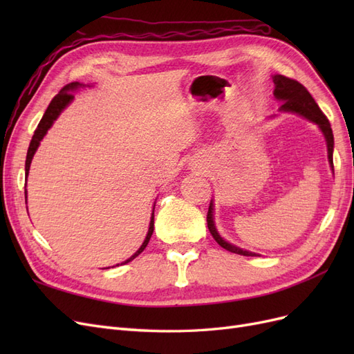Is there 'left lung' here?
<instances>
[{"instance_id": "8db88e82", "label": "left lung", "mask_w": 354, "mask_h": 354, "mask_svg": "<svg viewBox=\"0 0 354 354\" xmlns=\"http://www.w3.org/2000/svg\"><path fill=\"white\" fill-rule=\"evenodd\" d=\"M273 82H274V97L276 100H279L282 104L279 111L281 112H288V113H295L306 118V120L315 122L319 130L322 131L326 140V147H328V160L330 169L334 171V162H332V153H334V134H332V128L328 121V118L324 115V112L320 111L317 103L315 99L310 95V93L303 87L301 84L295 80L286 78L283 75H273ZM207 223H208V229L212 234V238L216 239V242L223 246L224 250H227L230 252L245 255V257H260V254L239 248V246L233 245L224 239L221 234L218 233L216 223H214V202L211 201L209 208H208V216H207Z\"/></svg>"}]
</instances>
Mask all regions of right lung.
<instances>
[{
    "instance_id": "obj_1",
    "label": "right lung",
    "mask_w": 354,
    "mask_h": 354,
    "mask_svg": "<svg viewBox=\"0 0 354 354\" xmlns=\"http://www.w3.org/2000/svg\"><path fill=\"white\" fill-rule=\"evenodd\" d=\"M84 87H93V85L80 84V82H77V81L71 82V84L65 85V87H63V88L60 90V93H59V94L56 95V97L51 100V103L48 104V108H47L46 113L42 115L41 121H39V124H38V127H37V130H35L34 136H32V140H30V143H29L28 155H26V162H25V177H26V180H28V174H29V168H30L32 158H34V155H35V152H37V149L39 147V145H41V142H42V138L46 137L47 131L53 127V124H55V121L60 116V113H62L63 111H65V109L68 108V106L73 102V97H75L73 91H77V90L84 88ZM26 198H28V192H26V189H25V199H26ZM153 217H155V203H153V209H152V216H151V223H149V230H147V234H146V238H145L142 246L130 257V259L122 261L121 266L133 261L138 254L143 252V250L147 246L149 241H151L152 233H153ZM116 266H120V264H116Z\"/></svg>"
}]
</instances>
